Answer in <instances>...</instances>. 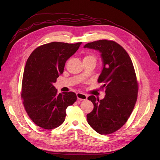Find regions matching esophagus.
<instances>
[{"mask_svg": "<svg viewBox=\"0 0 160 160\" xmlns=\"http://www.w3.org/2000/svg\"><path fill=\"white\" fill-rule=\"evenodd\" d=\"M77 98L79 100H85L88 99V96L82 93H77Z\"/></svg>", "mask_w": 160, "mask_h": 160, "instance_id": "obj_1", "label": "esophagus"}]
</instances>
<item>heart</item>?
<instances>
[{"label":"heart","mask_w":160,"mask_h":160,"mask_svg":"<svg viewBox=\"0 0 160 160\" xmlns=\"http://www.w3.org/2000/svg\"><path fill=\"white\" fill-rule=\"evenodd\" d=\"M84 59H92L95 60V57L93 56V55H88V56H86V57L84 58Z\"/></svg>","instance_id":"heart-1"}]
</instances>
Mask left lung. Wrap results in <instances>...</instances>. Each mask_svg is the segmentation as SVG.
Instances as JSON below:
<instances>
[{"mask_svg":"<svg viewBox=\"0 0 160 160\" xmlns=\"http://www.w3.org/2000/svg\"><path fill=\"white\" fill-rule=\"evenodd\" d=\"M84 48L101 53L103 69L98 81L102 83L101 88L106 93L101 100L89 97L94 108L87 119L98 133H112L126 123L137 101L138 86L132 61L126 51L113 41L99 40Z\"/></svg>","mask_w":160,"mask_h":160,"instance_id":"8db88e82","label":"left lung"}]
</instances>
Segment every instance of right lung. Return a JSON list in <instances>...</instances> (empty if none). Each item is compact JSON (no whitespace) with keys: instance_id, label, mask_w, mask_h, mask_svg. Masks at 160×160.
Here are the masks:
<instances>
[{"instance_id":"add662e5","label":"right lung","mask_w":160,"mask_h":160,"mask_svg":"<svg viewBox=\"0 0 160 160\" xmlns=\"http://www.w3.org/2000/svg\"><path fill=\"white\" fill-rule=\"evenodd\" d=\"M81 43H47L37 47L28 58L21 97L27 114L38 126L45 129L59 127L65 119L67 107L76 101L74 92L58 93L53 83L63 72L67 60Z\"/></svg>"}]
</instances>
